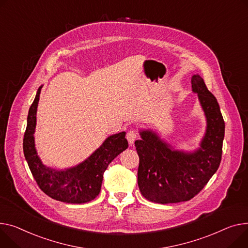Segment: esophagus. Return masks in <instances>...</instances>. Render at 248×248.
<instances>
[{
	"label": "esophagus",
	"instance_id": "esophagus-1",
	"mask_svg": "<svg viewBox=\"0 0 248 248\" xmlns=\"http://www.w3.org/2000/svg\"><path fill=\"white\" fill-rule=\"evenodd\" d=\"M137 138H138V131H137V129L131 128V129H129V130L127 131V134H126V140H127V141H128L129 144H133V143L135 142V140H136Z\"/></svg>",
	"mask_w": 248,
	"mask_h": 248
}]
</instances>
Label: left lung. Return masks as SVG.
Instances as JSON below:
<instances>
[{
	"mask_svg": "<svg viewBox=\"0 0 248 248\" xmlns=\"http://www.w3.org/2000/svg\"><path fill=\"white\" fill-rule=\"evenodd\" d=\"M191 85L207 120L200 150L194 154L171 151L150 130L141 131V140L135 142L140 156L138 185L141 194L153 202L191 200L206 186L221 161L225 124L218 103L199 75L192 77Z\"/></svg>",
	"mask_w": 248,
	"mask_h": 248,
	"instance_id": "obj_1",
	"label": "left lung"
}]
</instances>
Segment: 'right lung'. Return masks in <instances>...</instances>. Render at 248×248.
I'll use <instances>...</instances> for the list:
<instances>
[{"mask_svg": "<svg viewBox=\"0 0 248 248\" xmlns=\"http://www.w3.org/2000/svg\"><path fill=\"white\" fill-rule=\"evenodd\" d=\"M42 87L39 88L28 114V124L24 135L23 148L30 170L39 187L49 197L67 203L89 202L101 191L104 172L108 164L126 150L128 142L125 133L108 138L103 145L86 161L76 168L58 171L46 168L39 158L34 141L36 113Z\"/></svg>", "mask_w": 248, "mask_h": 248, "instance_id": "1", "label": "right lung"}]
</instances>
